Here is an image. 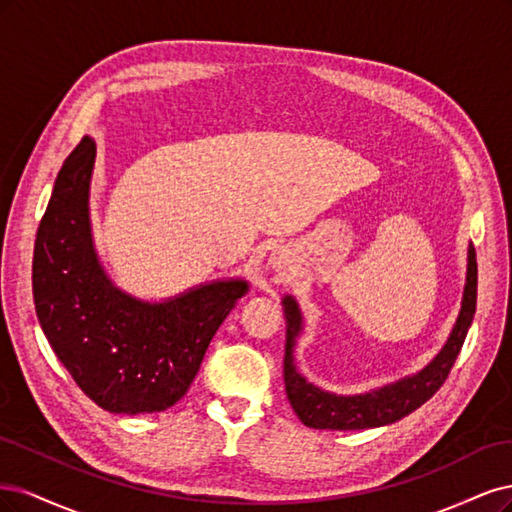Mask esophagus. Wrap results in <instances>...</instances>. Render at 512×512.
I'll return each instance as SVG.
<instances>
[{
    "mask_svg": "<svg viewBox=\"0 0 512 512\" xmlns=\"http://www.w3.org/2000/svg\"><path fill=\"white\" fill-rule=\"evenodd\" d=\"M270 263H272L274 268H280V266H283V259H280L278 255H274V257H270Z\"/></svg>",
    "mask_w": 512,
    "mask_h": 512,
    "instance_id": "34e87169",
    "label": "esophagus"
}]
</instances>
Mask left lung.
I'll return each mask as SVG.
<instances>
[{"label":"left lung","mask_w":512,"mask_h":512,"mask_svg":"<svg viewBox=\"0 0 512 512\" xmlns=\"http://www.w3.org/2000/svg\"><path fill=\"white\" fill-rule=\"evenodd\" d=\"M476 253L472 242L468 244V266H466V285L461 293V308L455 319L451 334L444 342L438 355L415 374H408L398 381L387 383L364 393L338 395L325 391L315 383L306 381V376L295 364V344L304 332L302 310L293 295H283V312L287 323L285 340V391L289 404L298 419L306 427L315 430H370L400 421L425 404L442 387L444 378L449 376L455 359L466 340L468 329L476 310Z\"/></svg>","instance_id":"left-lung-1"}]
</instances>
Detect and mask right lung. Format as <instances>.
<instances>
[{
	"label": "right lung",
	"mask_w": 512,
	"mask_h": 512,
	"mask_svg": "<svg viewBox=\"0 0 512 512\" xmlns=\"http://www.w3.org/2000/svg\"><path fill=\"white\" fill-rule=\"evenodd\" d=\"M95 140L63 161L34 246V302L42 332L85 395L114 415L174 406L200 370L212 336L249 293L217 278L161 302L117 287L97 255L89 191Z\"/></svg>",
	"instance_id": "right-lung-1"
}]
</instances>
